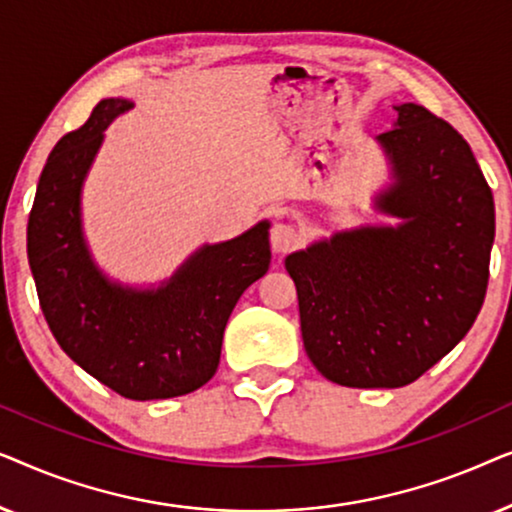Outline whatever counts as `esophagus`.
Segmentation results:
<instances>
[{"label": "esophagus", "mask_w": 512, "mask_h": 512, "mask_svg": "<svg viewBox=\"0 0 512 512\" xmlns=\"http://www.w3.org/2000/svg\"><path fill=\"white\" fill-rule=\"evenodd\" d=\"M300 242V233L289 223H275L270 230V244L277 254H286V251L296 249Z\"/></svg>", "instance_id": "esophagus-1"}]
</instances>
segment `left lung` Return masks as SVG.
Returning a JSON list of instances; mask_svg holds the SVG:
<instances>
[{"label": "left lung", "mask_w": 512, "mask_h": 512, "mask_svg": "<svg viewBox=\"0 0 512 512\" xmlns=\"http://www.w3.org/2000/svg\"><path fill=\"white\" fill-rule=\"evenodd\" d=\"M396 111L377 137L396 179L377 209L401 226L338 233L284 261L305 352L342 387L415 382L471 331L487 293L492 188L450 123L412 102Z\"/></svg>", "instance_id": "1"}]
</instances>
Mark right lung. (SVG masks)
Listing matches in <instances>:
<instances>
[{
    "label": "right lung",
    "instance_id": "obj_1",
    "mask_svg": "<svg viewBox=\"0 0 512 512\" xmlns=\"http://www.w3.org/2000/svg\"><path fill=\"white\" fill-rule=\"evenodd\" d=\"M130 107L102 100L55 144L27 221V258L62 352L123 398L156 401L191 394L214 377L230 312L268 272L270 223L207 244L156 291L111 284L83 242L79 193L102 130Z\"/></svg>",
    "mask_w": 512,
    "mask_h": 512
}]
</instances>
